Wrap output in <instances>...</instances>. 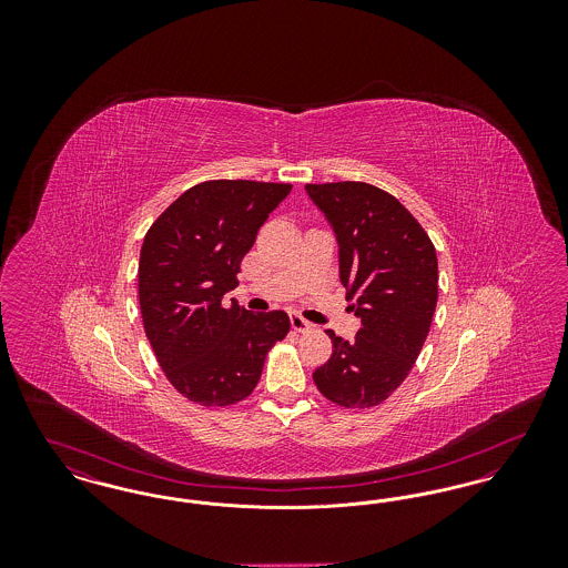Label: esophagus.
I'll return each mask as SVG.
<instances>
[{
    "instance_id": "obj_1",
    "label": "esophagus",
    "mask_w": 568,
    "mask_h": 568,
    "mask_svg": "<svg viewBox=\"0 0 568 568\" xmlns=\"http://www.w3.org/2000/svg\"><path fill=\"white\" fill-rule=\"evenodd\" d=\"M290 322H292V327L296 329V332H308L313 324L308 322V320H304L302 315H297V313H292V317H290Z\"/></svg>"
}]
</instances>
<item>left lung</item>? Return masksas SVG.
Listing matches in <instances>:
<instances>
[{
    "mask_svg": "<svg viewBox=\"0 0 568 568\" xmlns=\"http://www.w3.org/2000/svg\"><path fill=\"white\" fill-rule=\"evenodd\" d=\"M304 190L334 232L341 283L362 322L353 341L327 329L334 349L313 381L334 405L368 408L405 381L426 343L438 297L436 251L387 191L355 181Z\"/></svg>",
    "mask_w": 568,
    "mask_h": 568,
    "instance_id": "obj_1",
    "label": "left lung"
}]
</instances>
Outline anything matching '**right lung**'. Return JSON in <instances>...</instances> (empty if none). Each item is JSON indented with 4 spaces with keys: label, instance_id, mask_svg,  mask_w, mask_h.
<instances>
[{
    "label": "right lung",
    "instance_id": "obj_1",
    "mask_svg": "<svg viewBox=\"0 0 568 568\" xmlns=\"http://www.w3.org/2000/svg\"><path fill=\"white\" fill-rule=\"evenodd\" d=\"M287 183L206 181L174 200L144 236L138 297L144 332L168 381L193 403L246 398L266 353L290 332L285 311L251 313L221 297L260 227L290 195Z\"/></svg>",
    "mask_w": 568,
    "mask_h": 568
}]
</instances>
